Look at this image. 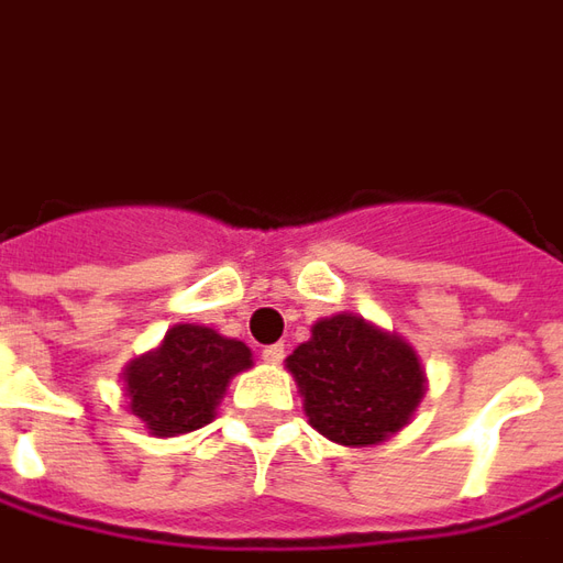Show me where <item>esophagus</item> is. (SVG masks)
Returning <instances> with one entry per match:
<instances>
[{"instance_id": "1", "label": "esophagus", "mask_w": 563, "mask_h": 563, "mask_svg": "<svg viewBox=\"0 0 563 563\" xmlns=\"http://www.w3.org/2000/svg\"><path fill=\"white\" fill-rule=\"evenodd\" d=\"M282 358H285V346H282V343L263 346V362L266 364H282Z\"/></svg>"}]
</instances>
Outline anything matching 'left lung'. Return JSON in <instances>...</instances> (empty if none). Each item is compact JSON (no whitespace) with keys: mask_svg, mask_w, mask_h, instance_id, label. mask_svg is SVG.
Wrapping results in <instances>:
<instances>
[{"mask_svg":"<svg viewBox=\"0 0 563 563\" xmlns=\"http://www.w3.org/2000/svg\"><path fill=\"white\" fill-rule=\"evenodd\" d=\"M288 371L300 386L309 422L346 448L395 435L420 405L426 377L417 352L362 316H333L294 349Z\"/></svg>","mask_w":563,"mask_h":563,"instance_id":"1","label":"left lung"}]
</instances>
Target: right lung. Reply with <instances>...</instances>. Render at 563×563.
Masks as SVG:
<instances>
[{
  "label": "right lung",
  "instance_id": "obj_1",
  "mask_svg": "<svg viewBox=\"0 0 563 563\" xmlns=\"http://www.w3.org/2000/svg\"><path fill=\"white\" fill-rule=\"evenodd\" d=\"M251 367V349L201 324H177L165 343L128 367L131 413L153 435H184L214 417L232 374Z\"/></svg>",
  "mask_w": 563,
  "mask_h": 563
}]
</instances>
